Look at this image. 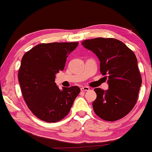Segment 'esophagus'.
<instances>
[{
    "label": "esophagus",
    "instance_id": "esophagus-1",
    "mask_svg": "<svg viewBox=\"0 0 152 152\" xmlns=\"http://www.w3.org/2000/svg\"><path fill=\"white\" fill-rule=\"evenodd\" d=\"M80 90L82 91H86L89 90V88H88V86H83L80 88Z\"/></svg>",
    "mask_w": 152,
    "mask_h": 152
}]
</instances>
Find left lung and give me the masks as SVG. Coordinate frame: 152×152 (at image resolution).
<instances>
[{
	"instance_id": "obj_1",
	"label": "left lung",
	"mask_w": 152,
	"mask_h": 152,
	"mask_svg": "<svg viewBox=\"0 0 152 152\" xmlns=\"http://www.w3.org/2000/svg\"><path fill=\"white\" fill-rule=\"evenodd\" d=\"M100 61V70L108 75L109 89L94 88L92 103L96 115L104 121H115L131 112L137 100L142 84L134 53L123 42L114 38H97L82 42Z\"/></svg>"
}]
</instances>
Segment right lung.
<instances>
[{
  "label": "right lung",
  "mask_w": 152,
  "mask_h": 152,
  "mask_svg": "<svg viewBox=\"0 0 152 152\" xmlns=\"http://www.w3.org/2000/svg\"><path fill=\"white\" fill-rule=\"evenodd\" d=\"M77 42L40 43L26 52L18 72L22 94L28 109L39 119L55 123L65 118L80 91L78 86L63 87L55 83L56 74L63 71L68 55Z\"/></svg>",
  "instance_id": "obj_1"
}]
</instances>
